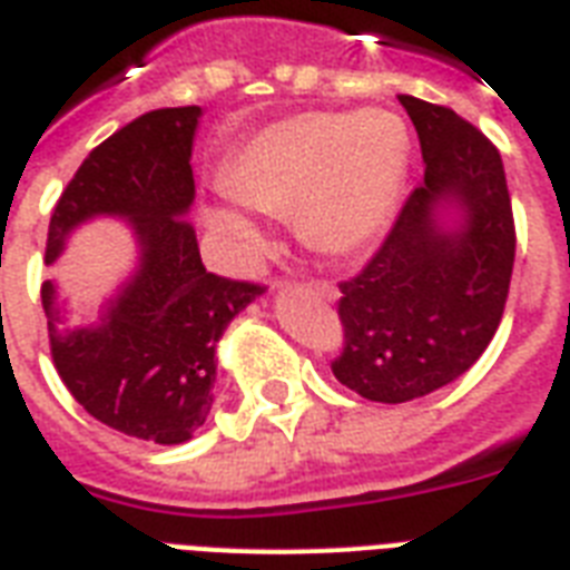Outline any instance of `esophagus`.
<instances>
[{
	"instance_id": "esophagus-1",
	"label": "esophagus",
	"mask_w": 570,
	"mask_h": 570,
	"mask_svg": "<svg viewBox=\"0 0 570 570\" xmlns=\"http://www.w3.org/2000/svg\"><path fill=\"white\" fill-rule=\"evenodd\" d=\"M309 293H316L318 298H325V301H336L340 298V289L331 284V281H309Z\"/></svg>"
}]
</instances>
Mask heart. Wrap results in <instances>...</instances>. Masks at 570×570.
Segmentation results:
<instances>
[{"mask_svg":"<svg viewBox=\"0 0 570 570\" xmlns=\"http://www.w3.org/2000/svg\"><path fill=\"white\" fill-rule=\"evenodd\" d=\"M406 166L410 137L395 114L316 110L254 134L225 169V189L252 210L293 213L298 237L316 252L354 254L386 228ZM207 222L230 239L239 261L261 252V230L239 213L216 207Z\"/></svg>","mask_w":570,"mask_h":570,"instance_id":"1","label":"heart"}]
</instances>
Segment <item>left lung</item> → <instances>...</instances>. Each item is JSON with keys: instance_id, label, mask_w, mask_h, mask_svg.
Instances as JSON below:
<instances>
[{"instance_id": "1", "label": "left lung", "mask_w": 570, "mask_h": 570, "mask_svg": "<svg viewBox=\"0 0 570 570\" xmlns=\"http://www.w3.org/2000/svg\"><path fill=\"white\" fill-rule=\"evenodd\" d=\"M419 131L424 184L363 269L340 284L342 386L404 404L456 381L501 325L515 263V219L498 149L445 105L397 96ZM445 204L463 219L438 222Z\"/></svg>"}]
</instances>
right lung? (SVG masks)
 <instances>
[{
	"mask_svg": "<svg viewBox=\"0 0 570 570\" xmlns=\"http://www.w3.org/2000/svg\"><path fill=\"white\" fill-rule=\"evenodd\" d=\"M202 108L142 114L99 142L60 193L46 263L69 230L92 216H122L140 243V269L101 313L99 325L63 327L52 281L40 289L49 351L60 381L101 424L125 436L178 445L213 404L216 342L261 284L205 269L187 210L196 198L193 137Z\"/></svg>",
	"mask_w": 570,
	"mask_h": 570,
	"instance_id": "right-lung-1",
	"label": "right lung"
}]
</instances>
